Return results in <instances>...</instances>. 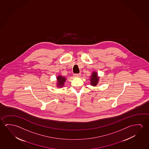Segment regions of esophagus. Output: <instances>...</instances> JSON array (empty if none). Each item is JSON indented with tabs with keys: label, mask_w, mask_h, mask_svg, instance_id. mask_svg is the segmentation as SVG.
Here are the masks:
<instances>
[{
	"label": "esophagus",
	"mask_w": 149,
	"mask_h": 149,
	"mask_svg": "<svg viewBox=\"0 0 149 149\" xmlns=\"http://www.w3.org/2000/svg\"><path fill=\"white\" fill-rule=\"evenodd\" d=\"M81 75V74L80 73H76V74H74L73 76H74V77H76V78H79V77H80Z\"/></svg>",
	"instance_id": "34e87169"
}]
</instances>
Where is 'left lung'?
<instances>
[{
  "instance_id": "left-lung-1",
  "label": "left lung",
  "mask_w": 149,
  "mask_h": 149,
  "mask_svg": "<svg viewBox=\"0 0 149 149\" xmlns=\"http://www.w3.org/2000/svg\"><path fill=\"white\" fill-rule=\"evenodd\" d=\"M99 80V78L97 76V72H92V75H91V78L90 79L91 84L94 86H96L98 83Z\"/></svg>"
}]
</instances>
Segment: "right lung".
I'll list each match as a JSON object with an SVG mask.
<instances>
[{"mask_svg": "<svg viewBox=\"0 0 149 149\" xmlns=\"http://www.w3.org/2000/svg\"><path fill=\"white\" fill-rule=\"evenodd\" d=\"M57 86L58 88L63 87L64 85V83L65 82L66 78H65L64 77L61 76H58L57 77Z\"/></svg>", "mask_w": 149, "mask_h": 149, "instance_id": "obj_1", "label": "right lung"}]
</instances>
